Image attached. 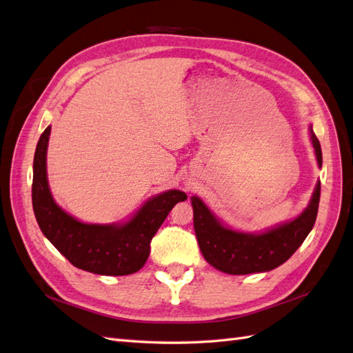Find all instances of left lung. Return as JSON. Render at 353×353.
I'll list each match as a JSON object with an SVG mask.
<instances>
[{
    "mask_svg": "<svg viewBox=\"0 0 353 353\" xmlns=\"http://www.w3.org/2000/svg\"><path fill=\"white\" fill-rule=\"evenodd\" d=\"M311 131V141L318 166H323L321 145ZM321 183L318 181L307 208L297 218L265 232H241L225 225L208 209L199 197H191L194 212V231L205 259L222 272L245 275L266 272L283 265L299 249L314 228L318 213Z\"/></svg>",
    "mask_w": 353,
    "mask_h": 353,
    "instance_id": "obj_1",
    "label": "left lung"
}]
</instances>
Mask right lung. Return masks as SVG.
<instances>
[{"label":"right lung","instance_id":"add662e5","mask_svg":"<svg viewBox=\"0 0 353 353\" xmlns=\"http://www.w3.org/2000/svg\"><path fill=\"white\" fill-rule=\"evenodd\" d=\"M51 126L41 134L34 157L32 206L42 234L79 270L99 275H130L140 271L150 254V243L169 212L187 200L179 190H168L147 200L123 223H85L63 210L51 196L47 179V147Z\"/></svg>","mask_w":353,"mask_h":353}]
</instances>
